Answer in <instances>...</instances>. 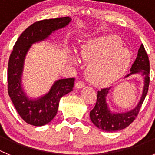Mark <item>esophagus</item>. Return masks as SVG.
<instances>
[{"instance_id":"obj_1","label":"esophagus","mask_w":155,"mask_h":155,"mask_svg":"<svg viewBox=\"0 0 155 155\" xmlns=\"http://www.w3.org/2000/svg\"><path fill=\"white\" fill-rule=\"evenodd\" d=\"M75 86H76V87L78 88V89H81V88H83V87L85 86V83L83 81H79L77 82L76 84H75Z\"/></svg>"}]
</instances>
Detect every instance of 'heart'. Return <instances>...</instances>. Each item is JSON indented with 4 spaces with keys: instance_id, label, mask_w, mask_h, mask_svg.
Returning <instances> with one entry per match:
<instances>
[{
    "instance_id": "heart-1",
    "label": "heart",
    "mask_w": 155,
    "mask_h": 155,
    "mask_svg": "<svg viewBox=\"0 0 155 155\" xmlns=\"http://www.w3.org/2000/svg\"><path fill=\"white\" fill-rule=\"evenodd\" d=\"M81 56L90 63L87 79L93 84H110L124 74L131 61V53L123 47V42L116 35H106L90 40L81 47ZM73 62L76 58L73 57Z\"/></svg>"
}]
</instances>
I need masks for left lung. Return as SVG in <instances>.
<instances>
[{
	"mask_svg": "<svg viewBox=\"0 0 155 155\" xmlns=\"http://www.w3.org/2000/svg\"><path fill=\"white\" fill-rule=\"evenodd\" d=\"M130 71V73L127 77L134 74L140 73L143 76H144V86L139 103L136 108L127 113H113L109 109L106 103V96L110 87L102 88L100 91H98L96 104L92 110L90 112V118L94 126H96L102 130L106 132H114L123 130L130 125L139 113L145 97L147 95L150 83V62L143 44L140 46L137 57L131 67Z\"/></svg>",
	"mask_w": 155,
	"mask_h": 155,
	"instance_id": "8db88e82",
	"label": "left lung"
}]
</instances>
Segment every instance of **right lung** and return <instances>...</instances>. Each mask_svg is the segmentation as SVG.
Listing matches in <instances>:
<instances>
[{
  "label": "right lung",
  "instance_id": "1",
  "mask_svg": "<svg viewBox=\"0 0 155 155\" xmlns=\"http://www.w3.org/2000/svg\"><path fill=\"white\" fill-rule=\"evenodd\" d=\"M71 21L70 17H63L33 23L21 34L11 53L8 68V94L19 116L30 125H46L55 117L60 99L73 90L74 78L57 80L47 94L37 99H29L21 87L25 58L33 43L46 39L53 31L64 28Z\"/></svg>",
  "mask_w": 155,
  "mask_h": 155
}]
</instances>
